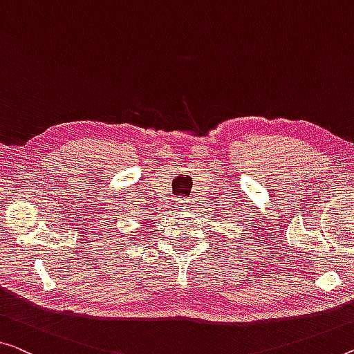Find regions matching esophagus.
I'll list each match as a JSON object with an SVG mask.
<instances>
[{"mask_svg":"<svg viewBox=\"0 0 354 354\" xmlns=\"http://www.w3.org/2000/svg\"><path fill=\"white\" fill-rule=\"evenodd\" d=\"M178 209L180 210L189 209V201H180V203H178Z\"/></svg>","mask_w":354,"mask_h":354,"instance_id":"1","label":"esophagus"}]
</instances>
